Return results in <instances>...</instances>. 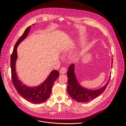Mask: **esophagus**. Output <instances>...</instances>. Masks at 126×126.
Listing matches in <instances>:
<instances>
[{"instance_id":"esophagus-1","label":"esophagus","mask_w":126,"mask_h":126,"mask_svg":"<svg viewBox=\"0 0 126 126\" xmlns=\"http://www.w3.org/2000/svg\"><path fill=\"white\" fill-rule=\"evenodd\" d=\"M66 71H67L66 68L65 67H62L60 69V73L63 74L66 73Z\"/></svg>"}]
</instances>
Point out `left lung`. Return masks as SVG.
<instances>
[{"instance_id": "obj_1", "label": "left lung", "mask_w": 126, "mask_h": 126, "mask_svg": "<svg viewBox=\"0 0 126 126\" xmlns=\"http://www.w3.org/2000/svg\"><path fill=\"white\" fill-rule=\"evenodd\" d=\"M112 60L113 59H112V65L113 63ZM67 75L68 77V86L67 88L68 94L72 98L80 103L90 101L102 94L106 88L111 77L110 76L109 81L104 87L97 90H89L82 87L78 82L75 74L74 64H72L69 66Z\"/></svg>"}]
</instances>
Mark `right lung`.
<instances>
[{"label": "right lung", "mask_w": 126, "mask_h": 126, "mask_svg": "<svg viewBox=\"0 0 126 126\" xmlns=\"http://www.w3.org/2000/svg\"><path fill=\"white\" fill-rule=\"evenodd\" d=\"M30 28L31 26L25 30L23 35L18 40L11 55V68L12 80L15 89L20 95L29 102L38 104L44 102L50 96L52 87L56 79L59 77V73L57 70H52L43 83L38 86L34 87H30L25 85H23L22 83L18 80L16 71L17 46L28 36L30 31Z\"/></svg>", "instance_id": "1"}]
</instances>
